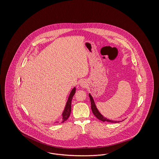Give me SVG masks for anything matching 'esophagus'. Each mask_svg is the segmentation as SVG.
Returning a JSON list of instances; mask_svg holds the SVG:
<instances>
[{
  "instance_id": "34e87169",
  "label": "esophagus",
  "mask_w": 159,
  "mask_h": 159,
  "mask_svg": "<svg viewBox=\"0 0 159 159\" xmlns=\"http://www.w3.org/2000/svg\"><path fill=\"white\" fill-rule=\"evenodd\" d=\"M86 82H82V83L81 84V86L82 87H83V88H84V87H86Z\"/></svg>"
}]
</instances>
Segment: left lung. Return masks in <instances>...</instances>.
I'll return each instance as SVG.
<instances>
[{
    "mask_svg": "<svg viewBox=\"0 0 159 159\" xmlns=\"http://www.w3.org/2000/svg\"><path fill=\"white\" fill-rule=\"evenodd\" d=\"M89 96L90 100H91V109H92V113H93V114L95 116V117L98 119L101 120V121H104H104H108V122H110V123H117V122H119V121H113V120H109V119H107L106 117H104V116L99 112L98 109L97 108V107H96L95 104L93 99L92 98V97L91 96L90 93L89 94Z\"/></svg>",
    "mask_w": 159,
    "mask_h": 159,
    "instance_id": "8db88e82",
    "label": "left lung"
}]
</instances>
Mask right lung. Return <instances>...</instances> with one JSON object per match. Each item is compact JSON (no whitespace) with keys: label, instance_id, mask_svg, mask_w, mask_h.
<instances>
[{"label":"right lung","instance_id":"obj_1","mask_svg":"<svg viewBox=\"0 0 159 159\" xmlns=\"http://www.w3.org/2000/svg\"><path fill=\"white\" fill-rule=\"evenodd\" d=\"M75 92H76V88H74L73 89V90L71 92L70 95H69V97H68V100H67V104H66V106L65 109L64 110V112L62 113V119L61 120V123H63V122L66 121L68 119V118L69 117L70 115L71 110V100L73 99L74 95L75 94Z\"/></svg>","mask_w":159,"mask_h":159}]
</instances>
